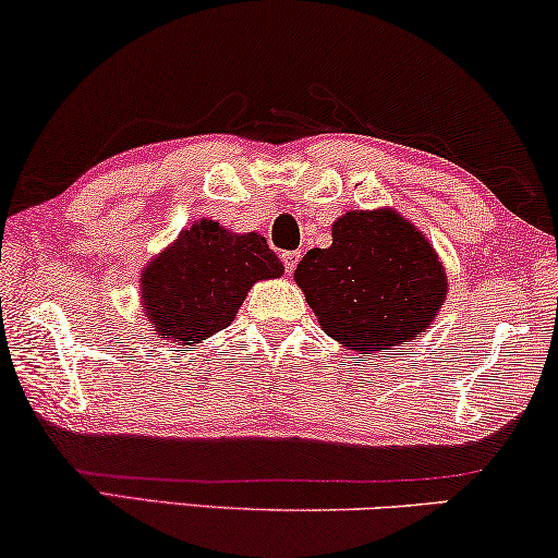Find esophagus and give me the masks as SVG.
Here are the masks:
<instances>
[{
	"mask_svg": "<svg viewBox=\"0 0 558 558\" xmlns=\"http://www.w3.org/2000/svg\"><path fill=\"white\" fill-rule=\"evenodd\" d=\"M298 260H301V253L290 250V253H282V265H286V272H293Z\"/></svg>",
	"mask_w": 558,
	"mask_h": 558,
	"instance_id": "34e87169",
	"label": "esophagus"
}]
</instances>
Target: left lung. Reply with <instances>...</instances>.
<instances>
[{"instance_id": "obj_1", "label": "left lung", "mask_w": 558, "mask_h": 558, "mask_svg": "<svg viewBox=\"0 0 558 558\" xmlns=\"http://www.w3.org/2000/svg\"><path fill=\"white\" fill-rule=\"evenodd\" d=\"M331 247H313L295 282L324 331L351 351L412 341L447 295L445 268L425 234L395 209H354L331 227Z\"/></svg>"}]
</instances>
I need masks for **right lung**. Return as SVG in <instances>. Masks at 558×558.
Masks as SVG:
<instances>
[{
	"instance_id": "right-lung-1",
	"label": "right lung",
	"mask_w": 558,
	"mask_h": 558,
	"mask_svg": "<svg viewBox=\"0 0 558 558\" xmlns=\"http://www.w3.org/2000/svg\"><path fill=\"white\" fill-rule=\"evenodd\" d=\"M282 270L257 232L199 219L141 272V308L161 341L192 347L230 326L247 290Z\"/></svg>"
}]
</instances>
